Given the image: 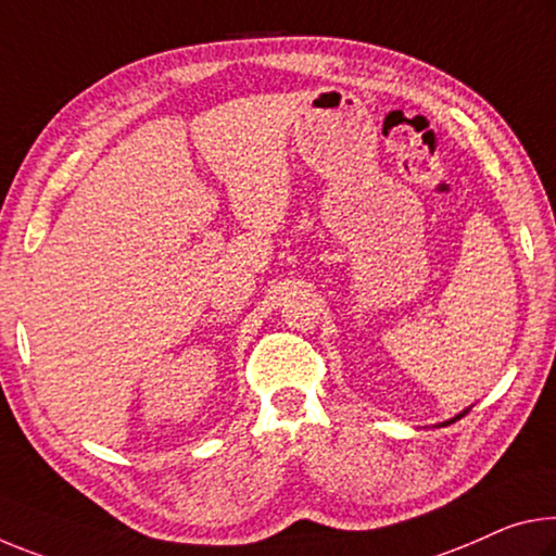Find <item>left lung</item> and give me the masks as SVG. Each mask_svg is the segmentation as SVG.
<instances>
[{
  "label": "left lung",
  "mask_w": 556,
  "mask_h": 556,
  "mask_svg": "<svg viewBox=\"0 0 556 556\" xmlns=\"http://www.w3.org/2000/svg\"><path fill=\"white\" fill-rule=\"evenodd\" d=\"M463 416H465V413H463ZM457 418H460V416H457ZM457 418H455V420H457Z\"/></svg>",
  "instance_id": "8db88e82"
}]
</instances>
